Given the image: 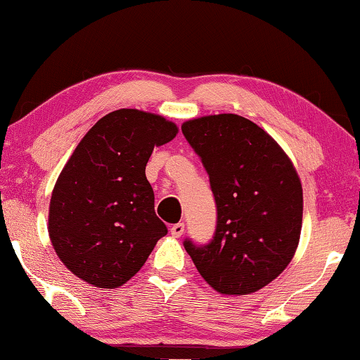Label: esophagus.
<instances>
[{
    "mask_svg": "<svg viewBox=\"0 0 360 360\" xmlns=\"http://www.w3.org/2000/svg\"><path fill=\"white\" fill-rule=\"evenodd\" d=\"M184 231H185L184 223H176L170 228V233H172V236H174V238H180V236L184 234Z\"/></svg>",
    "mask_w": 360,
    "mask_h": 360,
    "instance_id": "34e87169",
    "label": "esophagus"
}]
</instances>
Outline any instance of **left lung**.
I'll return each instance as SVG.
<instances>
[{
  "mask_svg": "<svg viewBox=\"0 0 360 360\" xmlns=\"http://www.w3.org/2000/svg\"><path fill=\"white\" fill-rule=\"evenodd\" d=\"M210 175L218 221L206 245L185 240L196 270L223 295L264 288L292 262L303 221L300 176L272 136L238 115L185 121Z\"/></svg>",
  "mask_w": 360,
  "mask_h": 360,
  "instance_id": "left-lung-1",
  "label": "left lung"
}]
</instances>
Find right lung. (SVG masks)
Returning <instances> with one entry per match:
<instances>
[{
  "label": "right lung",
  "mask_w": 360,
  "mask_h": 360,
  "mask_svg": "<svg viewBox=\"0 0 360 360\" xmlns=\"http://www.w3.org/2000/svg\"><path fill=\"white\" fill-rule=\"evenodd\" d=\"M176 132L164 116L122 108L78 142L52 190L47 228L58 259L78 278L121 287L167 234L146 165Z\"/></svg>",
  "instance_id": "obj_1"
}]
</instances>
